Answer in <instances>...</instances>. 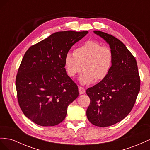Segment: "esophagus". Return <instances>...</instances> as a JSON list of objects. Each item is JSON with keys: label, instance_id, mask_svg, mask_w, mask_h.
<instances>
[{"label": "esophagus", "instance_id": "34e87169", "mask_svg": "<svg viewBox=\"0 0 150 150\" xmlns=\"http://www.w3.org/2000/svg\"><path fill=\"white\" fill-rule=\"evenodd\" d=\"M78 89H79V94H84L85 93V89H84V88H83V87H79V88H78Z\"/></svg>", "mask_w": 150, "mask_h": 150}]
</instances>
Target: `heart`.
Wrapping results in <instances>:
<instances>
[{
  "instance_id": "b5f03b06",
  "label": "heart",
  "mask_w": 150,
  "mask_h": 150,
  "mask_svg": "<svg viewBox=\"0 0 150 150\" xmlns=\"http://www.w3.org/2000/svg\"><path fill=\"white\" fill-rule=\"evenodd\" d=\"M64 64L67 75L74 77L83 68L78 81L86 85L104 79L110 73L113 64V52L107 46L93 40H88L76 47L74 53L67 52Z\"/></svg>"
}]
</instances>
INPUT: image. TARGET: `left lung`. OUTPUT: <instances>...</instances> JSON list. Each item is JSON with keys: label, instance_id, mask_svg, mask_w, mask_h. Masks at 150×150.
I'll return each instance as SVG.
<instances>
[{"label": "left lung", "instance_id": "left-lung-1", "mask_svg": "<svg viewBox=\"0 0 150 150\" xmlns=\"http://www.w3.org/2000/svg\"><path fill=\"white\" fill-rule=\"evenodd\" d=\"M110 45L113 64L106 78L86 90L90 104L86 116L95 126L106 127L126 117L140 90L137 62L125 45L111 34L94 31Z\"/></svg>", "mask_w": 150, "mask_h": 150}]
</instances>
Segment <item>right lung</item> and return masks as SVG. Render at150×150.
<instances>
[{"label": "right lung", "mask_w": 150, "mask_h": 150, "mask_svg": "<svg viewBox=\"0 0 150 150\" xmlns=\"http://www.w3.org/2000/svg\"><path fill=\"white\" fill-rule=\"evenodd\" d=\"M88 31H62L49 35L25 53L16 76L19 104L35 124L53 126L65 119L78 88L64 67L66 54Z\"/></svg>", "instance_id": "add662e5"}]
</instances>
